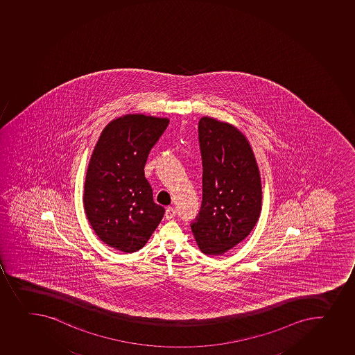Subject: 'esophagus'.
Returning a JSON list of instances; mask_svg holds the SVG:
<instances>
[{"mask_svg": "<svg viewBox=\"0 0 355 355\" xmlns=\"http://www.w3.org/2000/svg\"><path fill=\"white\" fill-rule=\"evenodd\" d=\"M176 216V210L174 207H169L166 209L165 217L166 219H173Z\"/></svg>", "mask_w": 355, "mask_h": 355, "instance_id": "esophagus-1", "label": "esophagus"}]
</instances>
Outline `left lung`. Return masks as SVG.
<instances>
[{
	"label": "left lung",
	"mask_w": 355,
	"mask_h": 355,
	"mask_svg": "<svg viewBox=\"0 0 355 355\" xmlns=\"http://www.w3.org/2000/svg\"><path fill=\"white\" fill-rule=\"evenodd\" d=\"M203 200L191 231L200 252L224 255L259 220L262 183L252 146L232 124L204 116L198 122Z\"/></svg>",
	"instance_id": "left-lung-1"
}]
</instances>
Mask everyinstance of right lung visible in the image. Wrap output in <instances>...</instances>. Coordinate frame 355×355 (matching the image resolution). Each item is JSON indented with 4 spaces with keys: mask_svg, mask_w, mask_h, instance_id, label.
<instances>
[{
    "mask_svg": "<svg viewBox=\"0 0 355 355\" xmlns=\"http://www.w3.org/2000/svg\"><path fill=\"white\" fill-rule=\"evenodd\" d=\"M168 123L143 114L117 117L105 127L89 159L85 214L98 238L120 252L143 248L165 214L153 202L144 166Z\"/></svg>",
    "mask_w": 355,
    "mask_h": 355,
    "instance_id": "right-lung-1",
    "label": "right lung"
}]
</instances>
